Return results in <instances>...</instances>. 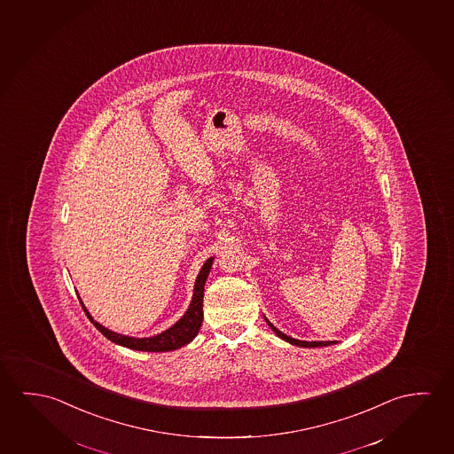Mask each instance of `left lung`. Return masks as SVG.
<instances>
[{
    "mask_svg": "<svg viewBox=\"0 0 454 454\" xmlns=\"http://www.w3.org/2000/svg\"><path fill=\"white\" fill-rule=\"evenodd\" d=\"M267 321V319H265ZM267 324L270 325V328H272L273 332L277 333V335L281 338V340H285V341L291 342V344H295V346H301V348H322V346H330V344H335L336 341H301V340H294V338H291V336L285 335V333H281L279 332L278 328L273 327L272 324L270 322L267 321Z\"/></svg>",
    "mask_w": 454,
    "mask_h": 454,
    "instance_id": "obj_1",
    "label": "left lung"
}]
</instances>
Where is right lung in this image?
<instances>
[{"instance_id":"1","label":"right lung","mask_w":454,"mask_h":454,"mask_svg":"<svg viewBox=\"0 0 454 454\" xmlns=\"http://www.w3.org/2000/svg\"><path fill=\"white\" fill-rule=\"evenodd\" d=\"M212 258L207 259L202 265L201 272L198 275L195 283V293L190 303L187 313L184 314L181 321L176 322L175 325L168 328L167 332H161L160 335L151 336V338H132V336L119 335L108 328L102 327L98 322L94 321L91 314L84 308L83 301H80L83 307L84 313L88 319L94 324L98 332L108 338L110 341L121 344L124 348L133 350H146V352H167V350L179 349L182 346L189 344L200 332L202 324V297H204V285L210 272ZM80 299V297H78Z\"/></svg>"}]
</instances>
